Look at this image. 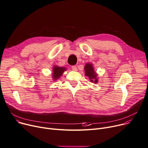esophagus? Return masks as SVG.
I'll list each match as a JSON object with an SVG mask.
<instances>
[{"mask_svg":"<svg viewBox=\"0 0 148 148\" xmlns=\"http://www.w3.org/2000/svg\"><path fill=\"white\" fill-rule=\"evenodd\" d=\"M72 69L75 71H77V67L76 66H72Z\"/></svg>","mask_w":148,"mask_h":148,"instance_id":"obj_1","label":"esophagus"}]
</instances>
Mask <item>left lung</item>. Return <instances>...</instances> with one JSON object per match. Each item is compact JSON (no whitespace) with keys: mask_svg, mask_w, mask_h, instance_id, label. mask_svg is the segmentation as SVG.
Returning <instances> with one entry per match:
<instances>
[{"mask_svg":"<svg viewBox=\"0 0 148 148\" xmlns=\"http://www.w3.org/2000/svg\"><path fill=\"white\" fill-rule=\"evenodd\" d=\"M85 75L89 77V79L91 82L97 83L98 82V75L94 71L93 66L91 63H86L85 67Z\"/></svg>","mask_w":148,"mask_h":148,"instance_id":"obj_1","label":"left lung"}]
</instances>
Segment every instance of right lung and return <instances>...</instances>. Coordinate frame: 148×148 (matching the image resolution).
<instances>
[{
    "instance_id": "right-lung-1",
    "label": "right lung",
    "mask_w": 148,
    "mask_h": 148,
    "mask_svg": "<svg viewBox=\"0 0 148 148\" xmlns=\"http://www.w3.org/2000/svg\"><path fill=\"white\" fill-rule=\"evenodd\" d=\"M66 70V69L64 67H59L58 66H54L53 69V73L52 77L54 81L57 80L62 75L63 73Z\"/></svg>"
}]
</instances>
